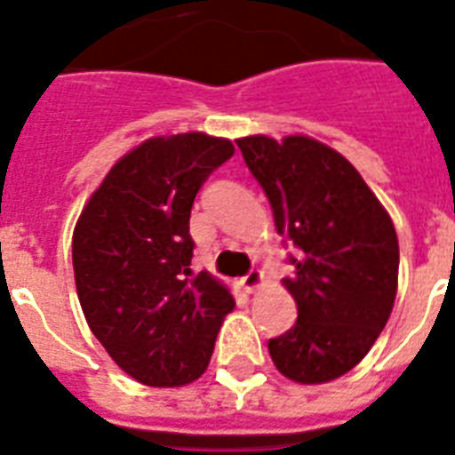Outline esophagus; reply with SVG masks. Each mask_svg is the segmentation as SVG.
Segmentation results:
<instances>
[{"instance_id":"1","label":"esophagus","mask_w":455,"mask_h":455,"mask_svg":"<svg viewBox=\"0 0 455 455\" xmlns=\"http://www.w3.org/2000/svg\"><path fill=\"white\" fill-rule=\"evenodd\" d=\"M261 280H264V275H261V271H250L247 273V275H243V278H240V285H243V290L245 291H254L257 290V287L261 285Z\"/></svg>"}]
</instances>
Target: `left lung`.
<instances>
[{"label":"left lung","mask_w":455,"mask_h":455,"mask_svg":"<svg viewBox=\"0 0 455 455\" xmlns=\"http://www.w3.org/2000/svg\"><path fill=\"white\" fill-rule=\"evenodd\" d=\"M271 203L294 275L291 330L268 341L273 364L297 383H327L355 367L386 327L397 294L393 220L353 165L304 135L235 140Z\"/></svg>","instance_id":"obj_1"}]
</instances>
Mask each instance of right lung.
I'll return each mask as SVG.
<instances>
[{"instance_id":"obj_1","label":"right lung","mask_w":455,"mask_h":455,"mask_svg":"<svg viewBox=\"0 0 455 455\" xmlns=\"http://www.w3.org/2000/svg\"><path fill=\"white\" fill-rule=\"evenodd\" d=\"M234 156L205 132L151 138L114 165L72 235L76 294L112 360L135 381L175 387L208 369L234 297L208 271L191 273V205Z\"/></svg>"}]
</instances>
